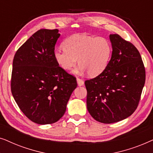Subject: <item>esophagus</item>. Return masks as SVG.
Returning a JSON list of instances; mask_svg holds the SVG:
<instances>
[{"mask_svg":"<svg viewBox=\"0 0 153 153\" xmlns=\"http://www.w3.org/2000/svg\"><path fill=\"white\" fill-rule=\"evenodd\" d=\"M76 81H77V83H78L79 86H81V85L84 84V81L80 78H76Z\"/></svg>","mask_w":153,"mask_h":153,"instance_id":"34e87169","label":"esophagus"}]
</instances>
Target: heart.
Here are the masks:
<instances>
[{
    "mask_svg": "<svg viewBox=\"0 0 153 153\" xmlns=\"http://www.w3.org/2000/svg\"><path fill=\"white\" fill-rule=\"evenodd\" d=\"M63 50H56L54 58L60 68L70 70L78 60L80 65L74 72H85L95 76L105 70L111 55L110 42L104 37L74 35L63 43Z\"/></svg>",
    "mask_w": 153,
    "mask_h": 153,
    "instance_id": "b5f03b06",
    "label": "heart"
}]
</instances>
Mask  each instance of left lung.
Masks as SVG:
<instances>
[{"label":"left lung","mask_w":153,"mask_h":153,"mask_svg":"<svg viewBox=\"0 0 153 153\" xmlns=\"http://www.w3.org/2000/svg\"><path fill=\"white\" fill-rule=\"evenodd\" d=\"M109 37L110 61L101 74L85 81L88 111L106 124L124 120L135 111L146 81L145 67L134 45L118 34Z\"/></svg>","instance_id":"obj_1"}]
</instances>
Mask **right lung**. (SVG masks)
<instances>
[{"label": "right lung", "instance_id": "add662e5", "mask_svg": "<svg viewBox=\"0 0 153 153\" xmlns=\"http://www.w3.org/2000/svg\"><path fill=\"white\" fill-rule=\"evenodd\" d=\"M60 35L58 29L37 30L14 57L12 94L25 116L37 124L60 120L77 86L76 77L60 68L54 58Z\"/></svg>", "mask_w": 153, "mask_h": 153}]
</instances>
